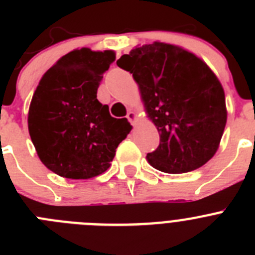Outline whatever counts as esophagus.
<instances>
[{
  "mask_svg": "<svg viewBox=\"0 0 255 255\" xmlns=\"http://www.w3.org/2000/svg\"><path fill=\"white\" fill-rule=\"evenodd\" d=\"M128 120L131 123V125H135L136 124V121H138V116H136V114H135L134 111H129L128 112Z\"/></svg>",
  "mask_w": 255,
  "mask_h": 255,
  "instance_id": "1",
  "label": "esophagus"
}]
</instances>
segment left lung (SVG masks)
Wrapping results in <instances>:
<instances>
[{
  "label": "left lung",
  "instance_id": "1",
  "mask_svg": "<svg viewBox=\"0 0 255 255\" xmlns=\"http://www.w3.org/2000/svg\"><path fill=\"white\" fill-rule=\"evenodd\" d=\"M117 65L132 74L144 112L159 132L148 163L167 173L206 164L227 121L224 87L211 67L193 52L158 40L134 47Z\"/></svg>",
  "mask_w": 255,
  "mask_h": 255
}]
</instances>
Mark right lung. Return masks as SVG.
Instances as JSON below:
<instances>
[{
  "label": "right lung",
  "mask_w": 255,
  "mask_h": 255,
  "mask_svg": "<svg viewBox=\"0 0 255 255\" xmlns=\"http://www.w3.org/2000/svg\"><path fill=\"white\" fill-rule=\"evenodd\" d=\"M115 60L112 49L76 48L38 83L29 106V134L42 163L58 176L84 180L103 173L131 131L129 121L112 117L97 100L103 74Z\"/></svg>",
  "instance_id": "obj_1"
}]
</instances>
